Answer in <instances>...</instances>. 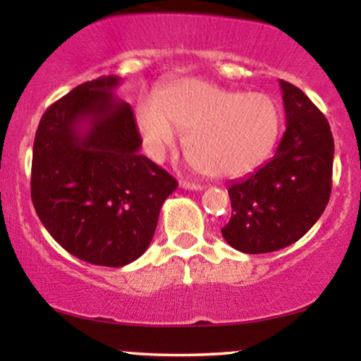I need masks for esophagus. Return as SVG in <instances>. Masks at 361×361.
Segmentation results:
<instances>
[{"label": "esophagus", "mask_w": 361, "mask_h": 361, "mask_svg": "<svg viewBox=\"0 0 361 361\" xmlns=\"http://www.w3.org/2000/svg\"><path fill=\"white\" fill-rule=\"evenodd\" d=\"M180 188L183 190H195V192H198V190H204V186L198 185V183H192V181H180Z\"/></svg>", "instance_id": "obj_1"}]
</instances>
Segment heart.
<instances>
[{"label": "heart", "instance_id": "1", "mask_svg": "<svg viewBox=\"0 0 361 361\" xmlns=\"http://www.w3.org/2000/svg\"><path fill=\"white\" fill-rule=\"evenodd\" d=\"M137 126L156 159L176 146L181 130L195 166L215 178H239L270 157L280 137L281 109L267 93L186 78L166 86L159 98L144 97Z\"/></svg>", "mask_w": 361, "mask_h": 361}]
</instances>
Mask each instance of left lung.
Masks as SVG:
<instances>
[{
  "mask_svg": "<svg viewBox=\"0 0 361 361\" xmlns=\"http://www.w3.org/2000/svg\"><path fill=\"white\" fill-rule=\"evenodd\" d=\"M287 128L275 156L229 183L233 214L222 235L247 255L279 251L324 212L333 183L334 140L324 115L304 91L280 80Z\"/></svg>",
  "mask_w": 361,
  "mask_h": 361,
  "instance_id": "8db88e82",
  "label": "left lung"
}]
</instances>
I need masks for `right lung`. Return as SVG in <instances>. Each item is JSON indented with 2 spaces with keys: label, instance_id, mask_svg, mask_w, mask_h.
Wrapping results in <instances>:
<instances>
[{
  "label": "right lung",
  "instance_id": "obj_1",
  "mask_svg": "<svg viewBox=\"0 0 361 361\" xmlns=\"http://www.w3.org/2000/svg\"><path fill=\"white\" fill-rule=\"evenodd\" d=\"M118 76L82 82L40 118L32 202L49 234L86 263L120 268L142 256L176 180L139 152Z\"/></svg>",
  "mask_w": 361,
  "mask_h": 361
}]
</instances>
